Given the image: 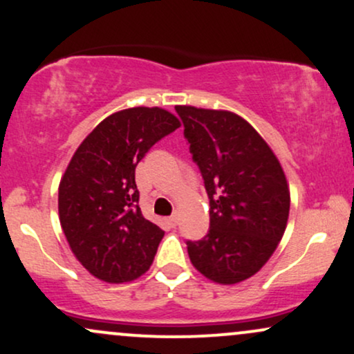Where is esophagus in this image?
<instances>
[{"mask_svg":"<svg viewBox=\"0 0 354 354\" xmlns=\"http://www.w3.org/2000/svg\"><path fill=\"white\" fill-rule=\"evenodd\" d=\"M168 225L173 226V228L178 225V216H176V214H174V216H171V218H168Z\"/></svg>","mask_w":354,"mask_h":354,"instance_id":"34e87169","label":"esophagus"}]
</instances>
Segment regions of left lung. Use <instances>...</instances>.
Masks as SVG:
<instances>
[{
    "instance_id": "left-lung-1",
    "label": "left lung",
    "mask_w": 354,
    "mask_h": 354,
    "mask_svg": "<svg viewBox=\"0 0 354 354\" xmlns=\"http://www.w3.org/2000/svg\"><path fill=\"white\" fill-rule=\"evenodd\" d=\"M209 198V231L188 241L191 265L209 281L236 284L266 265L290 216V186L270 145L226 109L178 104Z\"/></svg>"
}]
</instances>
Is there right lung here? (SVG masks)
Returning a JSON list of instances; mask_svg holds the SVG:
<instances>
[{"instance_id":"add662e5","label":"right lung","mask_w":354,"mask_h":354,"mask_svg":"<svg viewBox=\"0 0 354 354\" xmlns=\"http://www.w3.org/2000/svg\"><path fill=\"white\" fill-rule=\"evenodd\" d=\"M180 126L158 106L113 113L84 138L61 176V228L75 258L101 281H133L151 266L165 231L141 214L135 169Z\"/></svg>"}]
</instances>
